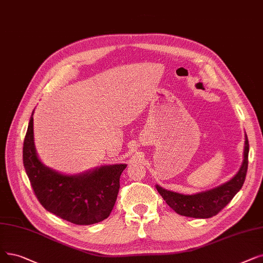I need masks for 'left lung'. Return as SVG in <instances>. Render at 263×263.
I'll list each match as a JSON object with an SVG mask.
<instances>
[{
  "mask_svg": "<svg viewBox=\"0 0 263 263\" xmlns=\"http://www.w3.org/2000/svg\"><path fill=\"white\" fill-rule=\"evenodd\" d=\"M248 153L249 144L245 133L241 167L230 180L210 190L197 192L193 195H182V193L166 190L159 185H156V188L168 206L172 208L177 214L192 218H211L218 214L241 190L247 173Z\"/></svg>",
  "mask_w": 263,
  "mask_h": 263,
  "instance_id": "8db88e82",
  "label": "left lung"
}]
</instances>
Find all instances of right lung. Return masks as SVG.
<instances>
[{
  "mask_svg": "<svg viewBox=\"0 0 263 263\" xmlns=\"http://www.w3.org/2000/svg\"><path fill=\"white\" fill-rule=\"evenodd\" d=\"M33 114L24 142V165L40 203L48 212L75 224L106 219L117 200L125 163L104 164L78 174H63L45 165L34 144Z\"/></svg>",
  "mask_w": 263,
  "mask_h": 263,
  "instance_id": "obj_1",
  "label": "right lung"
}]
</instances>
